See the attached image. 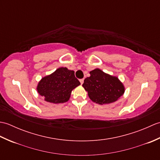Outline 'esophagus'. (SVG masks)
Returning a JSON list of instances; mask_svg holds the SVG:
<instances>
[{"instance_id":"obj_1","label":"esophagus","mask_w":160,"mask_h":160,"mask_svg":"<svg viewBox=\"0 0 160 160\" xmlns=\"http://www.w3.org/2000/svg\"><path fill=\"white\" fill-rule=\"evenodd\" d=\"M80 83H81V84H82L83 82H84V78H82V79H80Z\"/></svg>"}]
</instances>
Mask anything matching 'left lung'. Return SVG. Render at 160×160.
Segmentation results:
<instances>
[{
	"label": "left lung",
	"instance_id": "obj_1",
	"mask_svg": "<svg viewBox=\"0 0 160 160\" xmlns=\"http://www.w3.org/2000/svg\"><path fill=\"white\" fill-rule=\"evenodd\" d=\"M90 77L84 79L82 86L94 102L99 104L111 103L123 95L124 88L118 78L105 73L99 69L90 71Z\"/></svg>",
	"mask_w": 160,
	"mask_h": 160
}]
</instances>
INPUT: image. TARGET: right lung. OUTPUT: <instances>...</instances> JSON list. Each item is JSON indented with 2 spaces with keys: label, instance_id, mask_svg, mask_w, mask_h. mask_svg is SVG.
Wrapping results in <instances>:
<instances>
[{
  "label": "right lung",
  "instance_id": "right-lung-1",
  "mask_svg": "<svg viewBox=\"0 0 160 160\" xmlns=\"http://www.w3.org/2000/svg\"><path fill=\"white\" fill-rule=\"evenodd\" d=\"M80 84L73 71L60 67L52 74L43 78L37 90L47 102L64 103L69 100L71 91Z\"/></svg>",
  "mask_w": 160,
  "mask_h": 160
}]
</instances>
